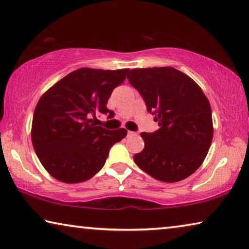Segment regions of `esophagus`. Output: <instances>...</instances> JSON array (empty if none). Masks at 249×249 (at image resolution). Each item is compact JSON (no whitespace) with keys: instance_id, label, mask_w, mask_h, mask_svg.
I'll list each match as a JSON object with an SVG mask.
<instances>
[{"instance_id":"esophagus-1","label":"esophagus","mask_w":249,"mask_h":249,"mask_svg":"<svg viewBox=\"0 0 249 249\" xmlns=\"http://www.w3.org/2000/svg\"><path fill=\"white\" fill-rule=\"evenodd\" d=\"M127 135L128 136H134V135H136V133L135 132H132V131H128L127 132Z\"/></svg>"}]
</instances>
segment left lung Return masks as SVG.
Masks as SVG:
<instances>
[{
  "instance_id": "obj_1",
  "label": "left lung",
  "mask_w": 249,
  "mask_h": 249,
  "mask_svg": "<svg viewBox=\"0 0 249 249\" xmlns=\"http://www.w3.org/2000/svg\"><path fill=\"white\" fill-rule=\"evenodd\" d=\"M127 80L160 126L154 133L141 134L145 146L134 155L136 165L166 183L191 176L206 157L214 132L212 108L202 89L169 66L134 69Z\"/></svg>"
}]
</instances>
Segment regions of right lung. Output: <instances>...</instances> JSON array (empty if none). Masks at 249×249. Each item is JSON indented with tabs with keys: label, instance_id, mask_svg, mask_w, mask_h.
Masks as SVG:
<instances>
[{
	"label": "right lung",
	"instance_id": "obj_1",
	"mask_svg": "<svg viewBox=\"0 0 249 249\" xmlns=\"http://www.w3.org/2000/svg\"><path fill=\"white\" fill-rule=\"evenodd\" d=\"M128 69L82 68L66 75L43 94L35 107L32 143L43 166L63 183H81L100 172L112 146L127 134L94 124L113 89L125 81Z\"/></svg>",
	"mask_w": 249,
	"mask_h": 249
}]
</instances>
